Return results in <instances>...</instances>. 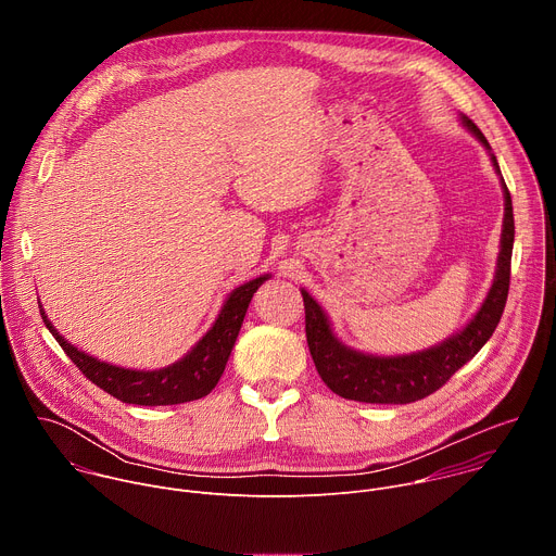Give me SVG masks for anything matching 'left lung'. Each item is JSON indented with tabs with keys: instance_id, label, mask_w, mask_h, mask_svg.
Instances as JSON below:
<instances>
[{
	"instance_id": "1",
	"label": "left lung",
	"mask_w": 556,
	"mask_h": 556,
	"mask_svg": "<svg viewBox=\"0 0 556 556\" xmlns=\"http://www.w3.org/2000/svg\"><path fill=\"white\" fill-rule=\"evenodd\" d=\"M464 125L480 138V142L489 147L486 136L480 131L470 118L464 116ZM495 169L500 165L493 155ZM506 198V215H504V230H502V251L497 275L493 288L475 314V319L455 337L431 348L427 352H418L412 356H367L341 345L328 324V316L324 314L321 305L316 303L307 292L303 294L305 305V339L316 365V371L324 378V382L339 393L341 399L371 403V405H407L427 399L433 391H438L462 365H466L475 354H478L484 343L493 337L510 288V257H513V242H515V217H513V200L510 191L504 185Z\"/></svg>"
}]
</instances>
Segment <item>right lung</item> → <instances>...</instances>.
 I'll return each instance as SVG.
<instances>
[{
    "mask_svg": "<svg viewBox=\"0 0 556 556\" xmlns=\"http://www.w3.org/2000/svg\"><path fill=\"white\" fill-rule=\"evenodd\" d=\"M266 279L268 275L235 288L226 299L215 326L202 337V341L182 361L157 371H136V369H125V367L97 361L94 356L70 345L52 328L41 307L39 312L46 328L52 332V337L70 356V361L81 369L86 378H90L97 387L114 395V399L129 405H142V407L180 405V403L204 399L206 393L213 391V387L217 384L226 367L235 339L240 334L249 303Z\"/></svg>",
    "mask_w": 556,
    "mask_h": 556,
    "instance_id": "right-lung-1",
    "label": "right lung"
}]
</instances>
